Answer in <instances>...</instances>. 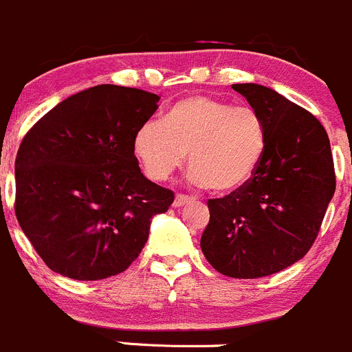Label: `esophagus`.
Segmentation results:
<instances>
[{
	"label": "esophagus",
	"mask_w": 352,
	"mask_h": 352,
	"mask_svg": "<svg viewBox=\"0 0 352 352\" xmlns=\"http://www.w3.org/2000/svg\"><path fill=\"white\" fill-rule=\"evenodd\" d=\"M195 201V198L193 197H188V195H176V198H175V207H184V205H188V204H193Z\"/></svg>",
	"instance_id": "1"
}]
</instances>
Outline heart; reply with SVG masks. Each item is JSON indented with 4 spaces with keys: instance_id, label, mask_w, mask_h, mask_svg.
<instances>
[{
    "instance_id": "1",
    "label": "heart",
    "mask_w": 352,
    "mask_h": 352,
    "mask_svg": "<svg viewBox=\"0 0 352 352\" xmlns=\"http://www.w3.org/2000/svg\"><path fill=\"white\" fill-rule=\"evenodd\" d=\"M267 147L263 118L253 107L207 96L186 97L162 121H147L135 135V154L152 181L169 179L190 159V179L215 191L248 183Z\"/></svg>"
}]
</instances>
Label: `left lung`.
Listing matches in <instances>:
<instances>
[{
  "mask_svg": "<svg viewBox=\"0 0 352 352\" xmlns=\"http://www.w3.org/2000/svg\"><path fill=\"white\" fill-rule=\"evenodd\" d=\"M236 92L263 118L267 147L252 179L207 201L205 258L234 279L272 276L308 253L336 191L329 135L302 107L256 83Z\"/></svg>",
  "mask_w": 352,
  "mask_h": 352,
  "instance_id": "left-lung-1",
  "label": "left lung"
}]
</instances>
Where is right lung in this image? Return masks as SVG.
Wrapping results in <instances>:
<instances>
[{
    "mask_svg": "<svg viewBox=\"0 0 352 352\" xmlns=\"http://www.w3.org/2000/svg\"><path fill=\"white\" fill-rule=\"evenodd\" d=\"M157 94L90 87L44 114L15 161V214L53 272L99 280L124 272L175 193L142 175L135 135L157 111Z\"/></svg>",
    "mask_w": 352,
    "mask_h": 352,
    "instance_id": "right-lung-1",
    "label": "right lung"
}]
</instances>
